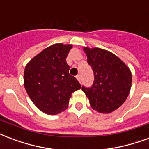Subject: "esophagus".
Returning <instances> with one entry per match:
<instances>
[{
	"instance_id": "obj_1",
	"label": "esophagus",
	"mask_w": 149,
	"mask_h": 149,
	"mask_svg": "<svg viewBox=\"0 0 149 149\" xmlns=\"http://www.w3.org/2000/svg\"><path fill=\"white\" fill-rule=\"evenodd\" d=\"M76 77H77V79L78 81H79V82L80 83V82H81V76H80V75H77Z\"/></svg>"
}]
</instances>
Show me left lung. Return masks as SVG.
<instances>
[{"instance_id":"left-lung-1","label":"left lung","mask_w":149,"mask_h":149,"mask_svg":"<svg viewBox=\"0 0 149 149\" xmlns=\"http://www.w3.org/2000/svg\"><path fill=\"white\" fill-rule=\"evenodd\" d=\"M88 63L94 72L91 88L82 87L95 111L111 113L124 103L132 84L130 69L113 53L100 48L84 47Z\"/></svg>"}]
</instances>
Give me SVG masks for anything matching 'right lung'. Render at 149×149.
I'll return each mask as SVG.
<instances>
[{
    "mask_svg": "<svg viewBox=\"0 0 149 149\" xmlns=\"http://www.w3.org/2000/svg\"><path fill=\"white\" fill-rule=\"evenodd\" d=\"M72 45L54 44L43 49L25 67V89L35 104L47 114H59L67 109L71 95L81 88L69 74L66 58Z\"/></svg>",
    "mask_w": 149,
    "mask_h": 149,
    "instance_id": "obj_1",
    "label": "right lung"
}]
</instances>
